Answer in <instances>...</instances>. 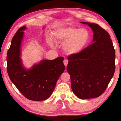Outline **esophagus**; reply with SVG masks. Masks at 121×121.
<instances>
[{
  "label": "esophagus",
  "mask_w": 121,
  "mask_h": 121,
  "mask_svg": "<svg viewBox=\"0 0 121 121\" xmlns=\"http://www.w3.org/2000/svg\"><path fill=\"white\" fill-rule=\"evenodd\" d=\"M63 63L65 65V67H66L68 65V60H66V59H65V60H64L63 61Z\"/></svg>",
  "instance_id": "34e87169"
}]
</instances>
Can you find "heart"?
Listing matches in <instances>:
<instances>
[{"instance_id":"heart-1","label":"heart","mask_w":121,"mask_h":121,"mask_svg":"<svg viewBox=\"0 0 121 121\" xmlns=\"http://www.w3.org/2000/svg\"><path fill=\"white\" fill-rule=\"evenodd\" d=\"M53 39L56 43H63V49L70 55H76L82 52L91 39V34L86 29L74 26L59 27L53 30ZM48 43L53 47V41L49 38Z\"/></svg>"}]
</instances>
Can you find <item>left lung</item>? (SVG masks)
<instances>
[{"mask_svg":"<svg viewBox=\"0 0 121 121\" xmlns=\"http://www.w3.org/2000/svg\"><path fill=\"white\" fill-rule=\"evenodd\" d=\"M91 27L93 43L82 52L68 56L67 71L74 94L82 99L104 93L115 71V53L110 36L99 25L81 22Z\"/></svg>","mask_w":121,"mask_h":121,"instance_id":"obj_1","label":"left lung"}]
</instances>
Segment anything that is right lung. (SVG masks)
<instances>
[{"label": "right lung", "mask_w": 121, "mask_h": 121, "mask_svg": "<svg viewBox=\"0 0 121 121\" xmlns=\"http://www.w3.org/2000/svg\"><path fill=\"white\" fill-rule=\"evenodd\" d=\"M26 29L25 26L20 27L12 38L7 53V72L10 80L26 98L42 101L51 96L65 71L64 58L43 60L30 69L24 68L21 58V44Z\"/></svg>", "instance_id": "right-lung-1"}]
</instances>
